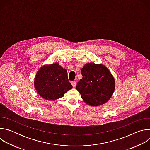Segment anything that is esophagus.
Instances as JSON below:
<instances>
[{
    "mask_svg": "<svg viewBox=\"0 0 150 150\" xmlns=\"http://www.w3.org/2000/svg\"><path fill=\"white\" fill-rule=\"evenodd\" d=\"M71 83H72V86H73V87H74V88H75V87H76V81H72V82H71Z\"/></svg>",
    "mask_w": 150,
    "mask_h": 150,
    "instance_id": "1",
    "label": "esophagus"
}]
</instances>
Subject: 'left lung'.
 <instances>
[{"label": "left lung", "mask_w": 150, "mask_h": 150, "mask_svg": "<svg viewBox=\"0 0 150 150\" xmlns=\"http://www.w3.org/2000/svg\"><path fill=\"white\" fill-rule=\"evenodd\" d=\"M82 78L76 85V90L83 101L90 105L98 106L108 102L115 88V79L102 64L88 63L81 70Z\"/></svg>", "instance_id": "1"}]
</instances>
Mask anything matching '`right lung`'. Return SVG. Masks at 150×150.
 Here are the masks:
<instances>
[{
  "instance_id": "right-lung-1",
  "label": "right lung",
  "mask_w": 150,
  "mask_h": 150,
  "mask_svg": "<svg viewBox=\"0 0 150 150\" xmlns=\"http://www.w3.org/2000/svg\"><path fill=\"white\" fill-rule=\"evenodd\" d=\"M34 87L41 97L54 101L62 97L72 88V85L68 80L67 69L59 63H54L40 68L34 78Z\"/></svg>"
}]
</instances>
